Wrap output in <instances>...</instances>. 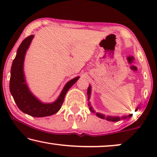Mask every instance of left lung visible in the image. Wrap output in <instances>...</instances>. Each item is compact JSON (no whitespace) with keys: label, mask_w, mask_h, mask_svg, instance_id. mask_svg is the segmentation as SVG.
<instances>
[{"label":"left lung","mask_w":157,"mask_h":157,"mask_svg":"<svg viewBox=\"0 0 157 157\" xmlns=\"http://www.w3.org/2000/svg\"><path fill=\"white\" fill-rule=\"evenodd\" d=\"M91 85H89V88H88V90H87L88 101H89L90 97H91ZM89 106L90 111H91L92 113H96L95 111L94 110L93 107L91 106V103H90V102H89ZM137 109H138V107H137V108L136 109V110H135V111L137 110ZM96 116H97L98 117L101 118V119H106V120H107V121H113V122L119 121L121 119H126V118H128V117H131L133 115L132 113H131V114L124 115V116H122V117H111V116H105L104 114H103V113H96Z\"/></svg>","instance_id":"left-lung-1"}]
</instances>
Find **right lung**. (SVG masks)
<instances>
[{"mask_svg": "<svg viewBox=\"0 0 157 157\" xmlns=\"http://www.w3.org/2000/svg\"><path fill=\"white\" fill-rule=\"evenodd\" d=\"M33 37V35H31L25 38L18 47L10 69V91L17 106L21 111L31 117H44L54 114L60 110L66 93L78 81L79 76L66 83L61 93L54 102L43 103L36 98L28 86L23 71L25 53Z\"/></svg>", "mask_w": 157, "mask_h": 157, "instance_id": "add662e5", "label": "right lung"}]
</instances>
